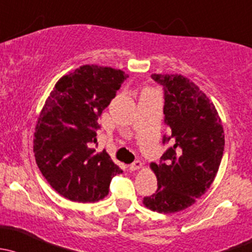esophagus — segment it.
Listing matches in <instances>:
<instances>
[{
	"label": "esophagus",
	"instance_id": "esophagus-1",
	"mask_svg": "<svg viewBox=\"0 0 252 252\" xmlns=\"http://www.w3.org/2000/svg\"><path fill=\"white\" fill-rule=\"evenodd\" d=\"M142 166H143V164H142V162L139 161V160H137V161L132 162V164L129 165V170H131V171H136V170H139V168H141Z\"/></svg>",
	"mask_w": 252,
	"mask_h": 252
}]
</instances>
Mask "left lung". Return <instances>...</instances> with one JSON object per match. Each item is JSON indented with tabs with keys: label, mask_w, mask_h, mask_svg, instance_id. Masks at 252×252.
Instances as JSON below:
<instances>
[{
	"label": "left lung",
	"mask_w": 252,
	"mask_h": 252,
	"mask_svg": "<svg viewBox=\"0 0 252 252\" xmlns=\"http://www.w3.org/2000/svg\"><path fill=\"white\" fill-rule=\"evenodd\" d=\"M164 90L168 144L160 164L152 162L158 189L143 204L160 214L191 206L214 182L224 150L221 119L203 91L182 75L153 74Z\"/></svg>",
	"instance_id": "8db88e82"
}]
</instances>
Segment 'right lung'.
Returning <instances> with one entry per match:
<instances>
[{
	"label": "right lung",
	"mask_w": 252,
	"mask_h": 252,
	"mask_svg": "<svg viewBox=\"0 0 252 252\" xmlns=\"http://www.w3.org/2000/svg\"><path fill=\"white\" fill-rule=\"evenodd\" d=\"M126 77L107 66H80L57 82L38 116L36 164L52 188L69 200H102L111 178L123 172L105 150L93 147L98 144V119Z\"/></svg>",
	"instance_id": "right-lung-1"
}]
</instances>
